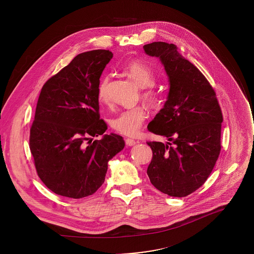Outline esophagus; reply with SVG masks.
I'll use <instances>...</instances> for the list:
<instances>
[{"instance_id":"34e87169","label":"esophagus","mask_w":254,"mask_h":254,"mask_svg":"<svg viewBox=\"0 0 254 254\" xmlns=\"http://www.w3.org/2000/svg\"><path fill=\"white\" fill-rule=\"evenodd\" d=\"M125 141H126L127 145H128V146H131V145H134L136 144V141L134 139H131V138H126Z\"/></svg>"}]
</instances>
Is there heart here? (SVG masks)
<instances>
[{"instance_id":"obj_1","label":"heart","mask_w":254,"mask_h":254,"mask_svg":"<svg viewBox=\"0 0 254 254\" xmlns=\"http://www.w3.org/2000/svg\"><path fill=\"white\" fill-rule=\"evenodd\" d=\"M125 71L137 85L142 87L148 86L143 92V96L150 105L157 104L160 93L151 86L156 83L157 74L149 64L142 61H132L126 65ZM108 85L109 78L105 77L98 86V100L101 103H106L108 101ZM146 115V110L143 107H134L121 111L111 120L110 125L116 132L134 136L140 131Z\"/></svg>"}]
</instances>
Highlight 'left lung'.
Instances as JSON below:
<instances>
[{
    "label": "left lung",
    "instance_id": "left-lung-1",
    "mask_svg": "<svg viewBox=\"0 0 254 254\" xmlns=\"http://www.w3.org/2000/svg\"><path fill=\"white\" fill-rule=\"evenodd\" d=\"M144 49L162 61L170 84L168 101L147 126L169 142H146L152 150L146 173L161 192L185 197L204 185L215 166L221 151L222 110L213 87L175 45L154 42Z\"/></svg>",
    "mask_w": 254,
    "mask_h": 254
}]
</instances>
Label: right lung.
<instances>
[{"mask_svg": "<svg viewBox=\"0 0 254 254\" xmlns=\"http://www.w3.org/2000/svg\"><path fill=\"white\" fill-rule=\"evenodd\" d=\"M113 54L97 49L77 55L43 85L30 127L29 148L37 174L51 191L80 199L103 185L108 162L125 146L120 135H105L98 86Z\"/></svg>", "mask_w": 254, "mask_h": 254, "instance_id": "add662e5", "label": "right lung"}]
</instances>
